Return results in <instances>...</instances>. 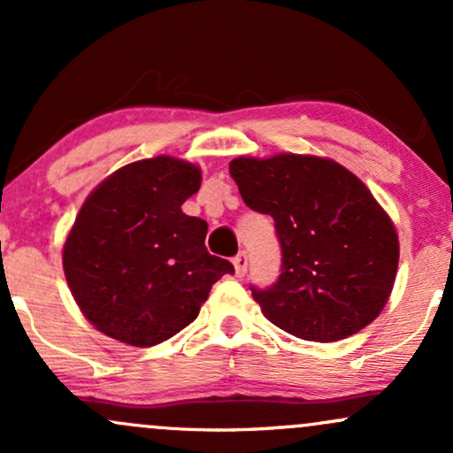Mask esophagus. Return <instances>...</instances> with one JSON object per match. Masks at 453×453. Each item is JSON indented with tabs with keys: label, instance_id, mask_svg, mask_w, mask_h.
I'll return each mask as SVG.
<instances>
[{
	"label": "esophagus",
	"instance_id": "1",
	"mask_svg": "<svg viewBox=\"0 0 453 453\" xmlns=\"http://www.w3.org/2000/svg\"><path fill=\"white\" fill-rule=\"evenodd\" d=\"M234 268H236V277H244L249 270V259H247V253H238L236 257H234Z\"/></svg>",
	"mask_w": 453,
	"mask_h": 453
}]
</instances>
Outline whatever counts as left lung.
<instances>
[{
  "instance_id": "1",
  "label": "left lung",
  "mask_w": 453,
  "mask_h": 453,
  "mask_svg": "<svg viewBox=\"0 0 453 453\" xmlns=\"http://www.w3.org/2000/svg\"><path fill=\"white\" fill-rule=\"evenodd\" d=\"M244 204L274 219L280 274L251 285L262 313L304 341L356 334L386 306L398 236L368 187L332 159L283 153L230 164Z\"/></svg>"
}]
</instances>
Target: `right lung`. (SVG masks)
Wrapping results in <instances>:
<instances>
[{"label": "right lung", "instance_id": "right-lung-1", "mask_svg": "<svg viewBox=\"0 0 453 453\" xmlns=\"http://www.w3.org/2000/svg\"><path fill=\"white\" fill-rule=\"evenodd\" d=\"M200 183L194 164L159 155L117 170L82 204L64 270L82 315L106 336L134 347L173 339L234 273L206 251V221L180 211Z\"/></svg>", "mask_w": 453, "mask_h": 453}]
</instances>
